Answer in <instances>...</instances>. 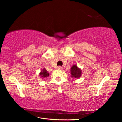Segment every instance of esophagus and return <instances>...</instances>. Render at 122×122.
Here are the masks:
<instances>
[{
	"label": "esophagus",
	"instance_id": "esophagus-1",
	"mask_svg": "<svg viewBox=\"0 0 122 122\" xmlns=\"http://www.w3.org/2000/svg\"><path fill=\"white\" fill-rule=\"evenodd\" d=\"M57 69H59V70H62L63 68L62 67H60V66H59V67H57Z\"/></svg>",
	"mask_w": 122,
	"mask_h": 122
}]
</instances>
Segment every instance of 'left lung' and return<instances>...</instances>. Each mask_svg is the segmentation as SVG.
<instances>
[{"instance_id":"obj_1","label":"left lung","mask_w":122,"mask_h":122,"mask_svg":"<svg viewBox=\"0 0 122 122\" xmlns=\"http://www.w3.org/2000/svg\"><path fill=\"white\" fill-rule=\"evenodd\" d=\"M70 72H71V77L74 78L75 80L80 78L82 74V69L78 67L76 64H74L73 66H71L70 69Z\"/></svg>"}]
</instances>
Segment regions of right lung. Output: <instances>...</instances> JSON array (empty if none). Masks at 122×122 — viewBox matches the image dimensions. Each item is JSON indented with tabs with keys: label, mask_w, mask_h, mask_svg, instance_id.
<instances>
[{
	"label": "right lung",
	"mask_w": 122,
	"mask_h": 122,
	"mask_svg": "<svg viewBox=\"0 0 122 122\" xmlns=\"http://www.w3.org/2000/svg\"><path fill=\"white\" fill-rule=\"evenodd\" d=\"M39 75L42 79H44V78L48 77L49 76V73L46 69V68H43L42 69H41V71L40 72Z\"/></svg>",
	"instance_id": "obj_1"
}]
</instances>
